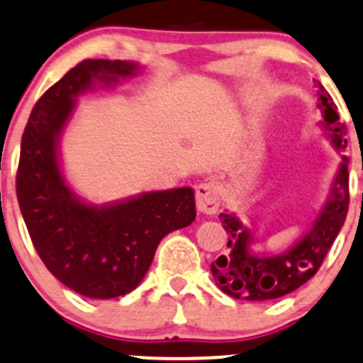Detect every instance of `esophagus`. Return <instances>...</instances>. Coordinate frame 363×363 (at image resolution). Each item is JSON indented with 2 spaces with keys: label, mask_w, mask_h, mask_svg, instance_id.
I'll return each mask as SVG.
<instances>
[{
  "label": "esophagus",
  "mask_w": 363,
  "mask_h": 363,
  "mask_svg": "<svg viewBox=\"0 0 363 363\" xmlns=\"http://www.w3.org/2000/svg\"><path fill=\"white\" fill-rule=\"evenodd\" d=\"M196 209L203 214H214L220 207V189L214 182H200L195 189Z\"/></svg>",
  "instance_id": "esophagus-1"
}]
</instances>
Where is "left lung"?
<instances>
[{
  "mask_svg": "<svg viewBox=\"0 0 363 363\" xmlns=\"http://www.w3.org/2000/svg\"><path fill=\"white\" fill-rule=\"evenodd\" d=\"M318 106L323 111V128L330 133L337 149H346V125L340 122L339 110L332 96L318 81ZM350 207V172L347 157H342L332 196L312 225L311 232L294 248L277 257L250 253L252 235L234 214L221 213L220 221L227 230L228 242L225 255L211 264L214 282L225 294L238 300L264 301L282 298L312 279L332 248Z\"/></svg>",
  "mask_w": 363,
  "mask_h": 363,
  "instance_id": "1",
  "label": "left lung"
}]
</instances>
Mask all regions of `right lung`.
Listing matches in <instances>:
<instances>
[{
	"instance_id": "1",
	"label": "right lung",
	"mask_w": 363,
	"mask_h": 363,
	"mask_svg": "<svg viewBox=\"0 0 363 363\" xmlns=\"http://www.w3.org/2000/svg\"><path fill=\"white\" fill-rule=\"evenodd\" d=\"M136 63L83 60L37 101L21 142L16 189L31 242L52 275L86 298L131 293L161 239L195 220L191 188L143 193L113 206H86L67 188L56 145L74 97L96 79L115 83Z\"/></svg>"
}]
</instances>
